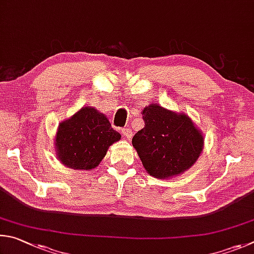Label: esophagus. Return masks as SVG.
Instances as JSON below:
<instances>
[{
    "instance_id": "esophagus-1",
    "label": "esophagus",
    "mask_w": 254,
    "mask_h": 254,
    "mask_svg": "<svg viewBox=\"0 0 254 254\" xmlns=\"http://www.w3.org/2000/svg\"><path fill=\"white\" fill-rule=\"evenodd\" d=\"M123 134H124L125 137H126L127 139H130L131 137H132V131L129 129V128H124Z\"/></svg>"
}]
</instances>
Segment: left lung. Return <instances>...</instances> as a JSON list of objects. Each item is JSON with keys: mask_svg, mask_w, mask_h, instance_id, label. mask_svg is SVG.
I'll return each mask as SVG.
<instances>
[{"mask_svg": "<svg viewBox=\"0 0 254 254\" xmlns=\"http://www.w3.org/2000/svg\"><path fill=\"white\" fill-rule=\"evenodd\" d=\"M145 127L132 137L146 172L158 180H171L192 167L204 148L201 129L188 115L158 104L141 111Z\"/></svg>", "mask_w": 254, "mask_h": 254, "instance_id": "obj_1", "label": "left lung"}]
</instances>
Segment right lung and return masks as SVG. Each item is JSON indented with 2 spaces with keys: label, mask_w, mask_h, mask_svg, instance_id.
I'll return each mask as SVG.
<instances>
[{
  "label": "right lung",
  "mask_w": 254,
  "mask_h": 254,
  "mask_svg": "<svg viewBox=\"0 0 254 254\" xmlns=\"http://www.w3.org/2000/svg\"><path fill=\"white\" fill-rule=\"evenodd\" d=\"M120 138L106 115L93 107H82L59 124L55 138L57 158L72 170L91 171Z\"/></svg>",
  "instance_id": "right-lung-1"
}]
</instances>
